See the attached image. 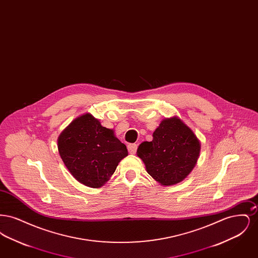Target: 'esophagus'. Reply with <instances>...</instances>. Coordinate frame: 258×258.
<instances>
[{
  "mask_svg": "<svg viewBox=\"0 0 258 258\" xmlns=\"http://www.w3.org/2000/svg\"><path fill=\"white\" fill-rule=\"evenodd\" d=\"M127 150H128V153L132 154V155H135L137 151V145L136 144H128L127 145Z\"/></svg>",
  "mask_w": 258,
  "mask_h": 258,
  "instance_id": "34e87169",
  "label": "esophagus"
}]
</instances>
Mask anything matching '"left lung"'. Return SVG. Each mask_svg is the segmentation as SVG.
Masks as SVG:
<instances>
[{
    "instance_id": "obj_1",
    "label": "left lung",
    "mask_w": 258,
    "mask_h": 258,
    "mask_svg": "<svg viewBox=\"0 0 258 258\" xmlns=\"http://www.w3.org/2000/svg\"><path fill=\"white\" fill-rule=\"evenodd\" d=\"M199 153L197 135L178 117L162 120L153 140L141 143L137 149L148 174L162 185L183 181L196 166Z\"/></svg>"
}]
</instances>
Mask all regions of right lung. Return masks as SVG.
Instances as JSON below:
<instances>
[{
	"label": "right lung",
	"instance_id": "obj_1",
	"mask_svg": "<svg viewBox=\"0 0 258 258\" xmlns=\"http://www.w3.org/2000/svg\"><path fill=\"white\" fill-rule=\"evenodd\" d=\"M64 165L74 178L90 187H100L115 172L127 150L115 135L91 114L70 123L58 138Z\"/></svg>",
	"mask_w": 258,
	"mask_h": 258
}]
</instances>
